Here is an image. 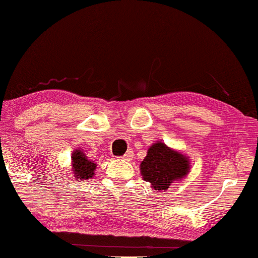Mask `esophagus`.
<instances>
[{
    "mask_svg": "<svg viewBox=\"0 0 258 258\" xmlns=\"http://www.w3.org/2000/svg\"><path fill=\"white\" fill-rule=\"evenodd\" d=\"M133 157H134V152H133L132 150H128V151L125 152V155H124L121 158H123V160H125V161H132Z\"/></svg>",
    "mask_w": 258,
    "mask_h": 258,
    "instance_id": "esophagus-1",
    "label": "esophagus"
}]
</instances>
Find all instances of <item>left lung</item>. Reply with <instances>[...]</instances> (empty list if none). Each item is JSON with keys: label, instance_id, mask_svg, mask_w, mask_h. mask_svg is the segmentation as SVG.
<instances>
[{"label": "left lung", "instance_id": "left-lung-1", "mask_svg": "<svg viewBox=\"0 0 258 258\" xmlns=\"http://www.w3.org/2000/svg\"><path fill=\"white\" fill-rule=\"evenodd\" d=\"M190 157L185 153L156 141L147 150L140 163V173L153 190L166 191L175 181L181 180L190 172Z\"/></svg>", "mask_w": 258, "mask_h": 258}]
</instances>
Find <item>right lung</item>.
Masks as SVG:
<instances>
[{"mask_svg": "<svg viewBox=\"0 0 258 258\" xmlns=\"http://www.w3.org/2000/svg\"><path fill=\"white\" fill-rule=\"evenodd\" d=\"M96 166V163L89 160L83 150L77 149L72 153V170H73V174L77 180L79 179L83 181L94 178Z\"/></svg>", "mask_w": 258, "mask_h": 258, "instance_id": "right-lung-1", "label": "right lung"}]
</instances>
